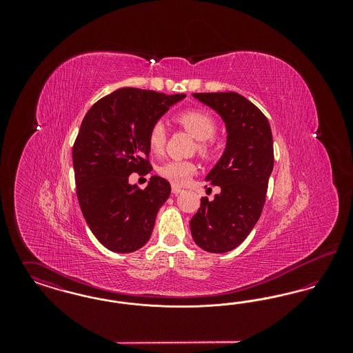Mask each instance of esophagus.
Instances as JSON below:
<instances>
[{"mask_svg":"<svg viewBox=\"0 0 353 353\" xmlns=\"http://www.w3.org/2000/svg\"><path fill=\"white\" fill-rule=\"evenodd\" d=\"M183 192V188H180V186H177V185H172V193L173 194H179V193H181Z\"/></svg>","mask_w":353,"mask_h":353,"instance_id":"34e87169","label":"esophagus"}]
</instances>
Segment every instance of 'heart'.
<instances>
[{
    "mask_svg": "<svg viewBox=\"0 0 353 353\" xmlns=\"http://www.w3.org/2000/svg\"><path fill=\"white\" fill-rule=\"evenodd\" d=\"M176 121L197 139L199 154L210 160L219 151V141L214 139L217 123L214 118L202 110H188L176 117ZM148 145L152 152L161 154L167 144V128L161 121L152 124L148 131ZM197 172V165L190 160H169L159 168V174L172 184L183 185Z\"/></svg>",
    "mask_w": 353,
    "mask_h": 353,
    "instance_id": "heart-1",
    "label": "heart"
}]
</instances>
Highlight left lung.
<instances>
[{
	"label": "left lung",
	"mask_w": 353,
	"mask_h": 353,
	"mask_svg": "<svg viewBox=\"0 0 353 353\" xmlns=\"http://www.w3.org/2000/svg\"><path fill=\"white\" fill-rule=\"evenodd\" d=\"M196 99L223 119L228 144L217 165L206 176L219 186L212 201L190 219L194 242L209 252H226L241 245L261 217L274 167L269 120L252 101L236 92H200Z\"/></svg>",
	"instance_id": "8db88e82"
}]
</instances>
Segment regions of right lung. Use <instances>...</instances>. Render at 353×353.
Masks as SVG:
<instances>
[{
	"label": "right lung",
	"instance_id": "right-lung-1",
	"mask_svg": "<svg viewBox=\"0 0 353 353\" xmlns=\"http://www.w3.org/2000/svg\"><path fill=\"white\" fill-rule=\"evenodd\" d=\"M185 97L119 88L97 101L82 120L72 147L77 197L92 234L111 252H136L151 236L170 184L152 176L140 189L128 184V177L151 172L148 131Z\"/></svg>",
	"mask_w": 353,
	"mask_h": 353
}]
</instances>
